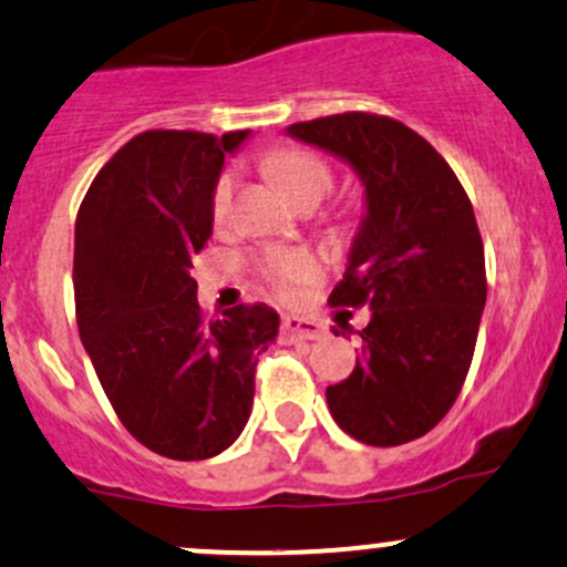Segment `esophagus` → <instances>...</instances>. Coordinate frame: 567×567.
<instances>
[{"mask_svg": "<svg viewBox=\"0 0 567 567\" xmlns=\"http://www.w3.org/2000/svg\"><path fill=\"white\" fill-rule=\"evenodd\" d=\"M282 339L285 341H301V339H322L326 336V328L320 326V322L309 320V317H296V315H288L282 320Z\"/></svg>", "mask_w": 567, "mask_h": 567, "instance_id": "1", "label": "esophagus"}]
</instances>
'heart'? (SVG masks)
Wrapping results in <instances>:
<instances>
[{"label":"heart","instance_id":"1","mask_svg":"<svg viewBox=\"0 0 567 567\" xmlns=\"http://www.w3.org/2000/svg\"><path fill=\"white\" fill-rule=\"evenodd\" d=\"M269 172L290 198L298 204L322 198L333 188V172L320 155L301 147H282L269 155ZM236 193V172L226 169L215 179L209 193V215L215 226H223L231 215ZM258 274L279 298H296L298 290L315 285L322 274V264L309 250H266L258 258Z\"/></svg>","mask_w":567,"mask_h":567}]
</instances>
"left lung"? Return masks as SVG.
<instances>
[{"mask_svg": "<svg viewBox=\"0 0 567 567\" xmlns=\"http://www.w3.org/2000/svg\"><path fill=\"white\" fill-rule=\"evenodd\" d=\"M290 136L339 155L365 185V220L331 307H369L360 354L326 390L336 425L369 446L433 431L457 401L487 301L471 198L420 134L377 112L293 123Z\"/></svg>", "mask_w": 567, "mask_h": 567, "instance_id": "8db88e82", "label": "left lung"}]
</instances>
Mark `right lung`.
Instances as JSON below:
<instances>
[{
    "label": "right lung",
    "mask_w": 567,
    "mask_h": 567,
    "mask_svg": "<svg viewBox=\"0 0 567 567\" xmlns=\"http://www.w3.org/2000/svg\"><path fill=\"white\" fill-rule=\"evenodd\" d=\"M247 134H136L102 166L78 209L80 339L117 420L161 457L207 460L239 439L258 354L279 328L264 303L207 317L190 277L213 236L209 193Z\"/></svg>",
    "instance_id": "right-lung-1"
}]
</instances>
